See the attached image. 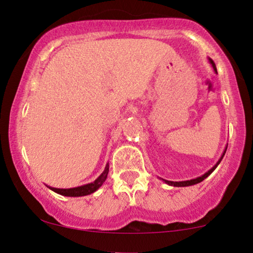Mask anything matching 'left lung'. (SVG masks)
Instances as JSON below:
<instances>
[{
    "label": "left lung",
    "instance_id": "1",
    "mask_svg": "<svg viewBox=\"0 0 253 253\" xmlns=\"http://www.w3.org/2000/svg\"><path fill=\"white\" fill-rule=\"evenodd\" d=\"M210 60V63L211 65V67H213V69H214V72L215 73H217L216 72V67H215V63H214V61L211 59H208ZM225 151H227V147H225V149H224V151H223V154H222V156L220 157V160H218L217 162H216V164H215V166L211 168V170H208L206 173H204L203 176H200V177H197V178H194V179H190V180H184V181H171V180H166V179H162L164 181V183L166 184H168V185H170V186H176V187H185V186H191V185H195V184H198V183H201V181H203L204 179H206V178L210 176V174L213 172V171L216 169L217 168V166L218 164H220V162L222 161V158H223V156H224V154H225Z\"/></svg>",
    "mask_w": 253,
    "mask_h": 253
}]
</instances>
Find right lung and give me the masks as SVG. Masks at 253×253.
<instances>
[{
  "instance_id": "right-lung-1",
  "label": "right lung",
  "mask_w": 253,
  "mask_h": 253,
  "mask_svg": "<svg viewBox=\"0 0 253 253\" xmlns=\"http://www.w3.org/2000/svg\"><path fill=\"white\" fill-rule=\"evenodd\" d=\"M107 173H109V163L106 164L105 170L103 171V173L100 174L95 181H92V183L82 185V186L73 187V188H55V187L47 186V185L46 186L48 187L49 190L55 192V193L65 195V197H83V195H89L98 190V188L104 184V181L106 180Z\"/></svg>"
}]
</instances>
